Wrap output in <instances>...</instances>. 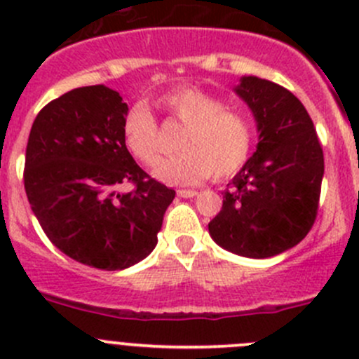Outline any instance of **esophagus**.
Segmentation results:
<instances>
[{"label":"esophagus","mask_w":359,"mask_h":359,"mask_svg":"<svg viewBox=\"0 0 359 359\" xmlns=\"http://www.w3.org/2000/svg\"><path fill=\"white\" fill-rule=\"evenodd\" d=\"M177 194H179L180 198H194L198 194L196 189H179L177 191Z\"/></svg>","instance_id":"1"}]
</instances>
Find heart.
Returning <instances> with one entry per match:
<instances>
[{
  "mask_svg": "<svg viewBox=\"0 0 359 359\" xmlns=\"http://www.w3.org/2000/svg\"><path fill=\"white\" fill-rule=\"evenodd\" d=\"M172 121L184 126L177 149L179 154L163 158L153 175L168 186H191L213 175L226 179L240 172L253 146L252 121L241 112L227 109L220 97L182 86L158 99ZM125 147L137 161L151 165L158 158V121L153 111L137 102L126 111L121 125Z\"/></svg>",
  "mask_w": 359,
  "mask_h": 359,
  "instance_id": "heart-1",
  "label": "heart"
}]
</instances>
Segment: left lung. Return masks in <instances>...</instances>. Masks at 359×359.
I'll return each instance as SVG.
<instances>
[{
  "mask_svg": "<svg viewBox=\"0 0 359 359\" xmlns=\"http://www.w3.org/2000/svg\"><path fill=\"white\" fill-rule=\"evenodd\" d=\"M234 92L257 121L253 156L224 191L210 220L217 245L250 259L295 247L316 220L325 161L313 119L299 99L267 79L245 76Z\"/></svg>",
  "mask_w": 359,
  "mask_h": 359,
  "instance_id": "obj_1",
  "label": "left lung"
}]
</instances>
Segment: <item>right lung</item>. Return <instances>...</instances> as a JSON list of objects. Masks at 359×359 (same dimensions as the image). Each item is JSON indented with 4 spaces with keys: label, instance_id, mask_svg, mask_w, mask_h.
Returning a JSON list of instances; mask_svg holds the SVG:
<instances>
[{
    "label": "right lung",
    "instance_id": "right-lung-1",
    "mask_svg": "<svg viewBox=\"0 0 359 359\" xmlns=\"http://www.w3.org/2000/svg\"><path fill=\"white\" fill-rule=\"evenodd\" d=\"M126 111L107 86L74 88L38 112L25 149L24 187L39 226L67 257L104 271L153 252L175 198L125 147ZM121 183L134 189L119 194Z\"/></svg>",
    "mask_w": 359,
    "mask_h": 359
}]
</instances>
